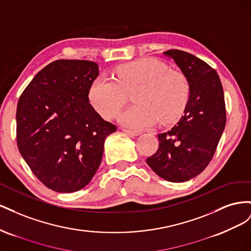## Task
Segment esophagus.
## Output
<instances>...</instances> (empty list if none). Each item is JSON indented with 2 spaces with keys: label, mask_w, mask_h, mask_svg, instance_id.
<instances>
[{
  "label": "esophagus",
  "mask_w": 251,
  "mask_h": 251,
  "mask_svg": "<svg viewBox=\"0 0 251 251\" xmlns=\"http://www.w3.org/2000/svg\"><path fill=\"white\" fill-rule=\"evenodd\" d=\"M123 131L131 136H138L141 134L140 131H135V130H127V128H123Z\"/></svg>",
  "instance_id": "34e87169"
}]
</instances>
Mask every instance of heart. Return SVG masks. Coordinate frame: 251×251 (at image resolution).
<instances>
[{"instance_id":"heart-1","label":"heart","mask_w":251,"mask_h":251,"mask_svg":"<svg viewBox=\"0 0 251 251\" xmlns=\"http://www.w3.org/2000/svg\"><path fill=\"white\" fill-rule=\"evenodd\" d=\"M134 92L136 103L120 115L125 126L140 128L153 126L160 119L169 124L184 111L189 85L182 73L170 70L155 58H140L120 65L115 79L98 76L91 83L89 100L103 118H113Z\"/></svg>"}]
</instances>
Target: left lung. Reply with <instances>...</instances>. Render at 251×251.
<instances>
[{
	"instance_id": "obj_1",
	"label": "left lung",
	"mask_w": 251,
	"mask_h": 251,
	"mask_svg": "<svg viewBox=\"0 0 251 251\" xmlns=\"http://www.w3.org/2000/svg\"><path fill=\"white\" fill-rule=\"evenodd\" d=\"M163 53L186 77L189 97L177 125L158 134V151L147 163L166 181L185 182L198 176L214 157L226 124L224 93L218 73L204 60L177 49Z\"/></svg>"
}]
</instances>
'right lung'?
Wrapping results in <instances>:
<instances>
[{
    "label": "right lung",
    "instance_id": "obj_1",
    "mask_svg": "<svg viewBox=\"0 0 251 251\" xmlns=\"http://www.w3.org/2000/svg\"><path fill=\"white\" fill-rule=\"evenodd\" d=\"M98 74L94 62L58 59L35 75L19 100V151L35 177L54 192L88 185L100 165L105 138L117 130L89 103Z\"/></svg>",
    "mask_w": 251,
    "mask_h": 251
}]
</instances>
